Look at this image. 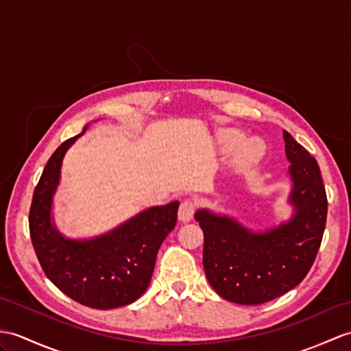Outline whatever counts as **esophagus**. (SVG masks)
Masks as SVG:
<instances>
[{
  "mask_svg": "<svg viewBox=\"0 0 351 351\" xmlns=\"http://www.w3.org/2000/svg\"><path fill=\"white\" fill-rule=\"evenodd\" d=\"M195 210V203L193 200H184L178 209V217L182 223H189L194 215Z\"/></svg>",
  "mask_w": 351,
  "mask_h": 351,
  "instance_id": "1",
  "label": "esophagus"
}]
</instances>
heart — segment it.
Returning <instances> with one entry per match:
<instances>
[{
    "instance_id": "obj_1",
    "label": "heart",
    "mask_w": 351,
    "mask_h": 351,
    "mask_svg": "<svg viewBox=\"0 0 351 351\" xmlns=\"http://www.w3.org/2000/svg\"><path fill=\"white\" fill-rule=\"evenodd\" d=\"M243 138V133L239 130L234 128H226L219 130L217 134V142L224 149H230L233 146L240 143ZM263 154V145L260 143L257 138H248V141H243L239 145V148L236 149L233 161L236 165H250V162L257 161Z\"/></svg>"
}]
</instances>
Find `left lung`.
<instances>
[{
	"label": "left lung",
	"instance_id": "obj_1",
	"mask_svg": "<svg viewBox=\"0 0 351 351\" xmlns=\"http://www.w3.org/2000/svg\"><path fill=\"white\" fill-rule=\"evenodd\" d=\"M293 182L289 203L295 209L286 223L252 232L234 218L208 209L194 214L205 245L203 267L219 296L241 305H260L295 289L311 269L320 248L328 197L319 165L284 130Z\"/></svg>",
	"mask_w": 351,
	"mask_h": 351
}]
</instances>
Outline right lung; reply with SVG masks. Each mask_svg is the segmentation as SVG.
<instances>
[{
    "label": "right lung",
    "instance_id": "1",
    "mask_svg": "<svg viewBox=\"0 0 351 351\" xmlns=\"http://www.w3.org/2000/svg\"><path fill=\"white\" fill-rule=\"evenodd\" d=\"M85 132L49 158L32 195L29 234L43 272L64 295L89 308L112 309L133 304L148 289L157 252L176 226L179 202L145 209L91 239L64 238L53 223V194L65 152Z\"/></svg>",
    "mask_w": 351,
    "mask_h": 351
}]
</instances>
